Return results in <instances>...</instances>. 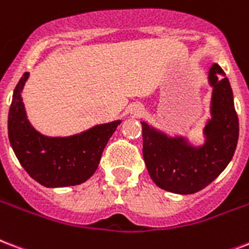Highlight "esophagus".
I'll return each instance as SVG.
<instances>
[{
    "instance_id": "34e87169",
    "label": "esophagus",
    "mask_w": 249,
    "mask_h": 249,
    "mask_svg": "<svg viewBox=\"0 0 249 249\" xmlns=\"http://www.w3.org/2000/svg\"><path fill=\"white\" fill-rule=\"evenodd\" d=\"M130 112H132L133 115H134L136 117L142 116V115H143V112H145V108L142 107L141 104H134V106H132V108H130Z\"/></svg>"
}]
</instances>
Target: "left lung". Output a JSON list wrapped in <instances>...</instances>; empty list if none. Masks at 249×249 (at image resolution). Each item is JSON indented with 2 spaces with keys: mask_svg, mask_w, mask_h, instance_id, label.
I'll use <instances>...</instances> for the list:
<instances>
[{
  "mask_svg": "<svg viewBox=\"0 0 249 249\" xmlns=\"http://www.w3.org/2000/svg\"><path fill=\"white\" fill-rule=\"evenodd\" d=\"M213 65L209 81L214 87L212 120L205 126L206 142L189 146L184 138H170L142 123L143 159L149 175L159 188L179 195L196 193L217 179L234 157L239 138V120L229 79Z\"/></svg>",
  "mask_w": 249,
  "mask_h": 249,
  "instance_id": "left-lung-1",
  "label": "left lung"
}]
</instances>
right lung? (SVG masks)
<instances>
[{"mask_svg":"<svg viewBox=\"0 0 249 249\" xmlns=\"http://www.w3.org/2000/svg\"><path fill=\"white\" fill-rule=\"evenodd\" d=\"M27 78L28 73H24L15 86L7 119L9 141L19 163L44 187L85 183L94 175L108 140L121 121L96 125L71 137H45L26 117L20 92Z\"/></svg>","mask_w":249,"mask_h":249,"instance_id":"right-lung-1","label":"right lung"}]
</instances>
